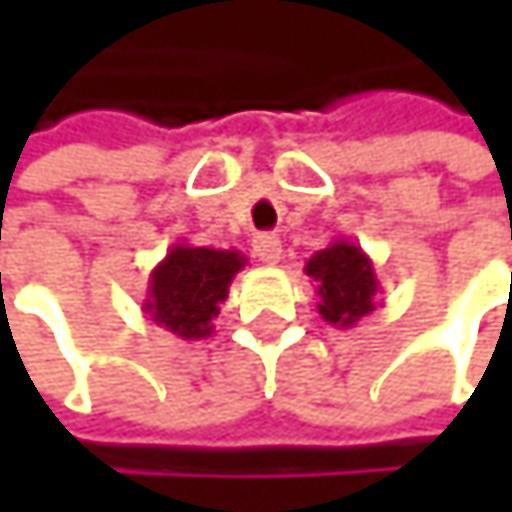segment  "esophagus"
<instances>
[{"label":"esophagus","mask_w":512,"mask_h":512,"mask_svg":"<svg viewBox=\"0 0 512 512\" xmlns=\"http://www.w3.org/2000/svg\"><path fill=\"white\" fill-rule=\"evenodd\" d=\"M252 252H255V257L260 263L272 266V263H278V257H281V240L272 237V234H257L255 240H252Z\"/></svg>","instance_id":"34e87169"}]
</instances>
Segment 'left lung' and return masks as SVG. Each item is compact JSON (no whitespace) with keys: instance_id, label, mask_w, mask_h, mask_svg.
Returning a JSON list of instances; mask_svg holds the SVG:
<instances>
[{"instance_id":"1","label":"left lung","mask_w":512,"mask_h":512,"mask_svg":"<svg viewBox=\"0 0 512 512\" xmlns=\"http://www.w3.org/2000/svg\"><path fill=\"white\" fill-rule=\"evenodd\" d=\"M305 275L317 284V311L338 329H353L376 308L379 278L373 260L350 240H332L308 257Z\"/></svg>"}]
</instances>
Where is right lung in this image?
<instances>
[{
  "label": "right lung",
  "mask_w": 512,
  "mask_h": 512,
  "mask_svg": "<svg viewBox=\"0 0 512 512\" xmlns=\"http://www.w3.org/2000/svg\"><path fill=\"white\" fill-rule=\"evenodd\" d=\"M243 266L246 255L237 249L174 243L151 269L142 311L183 341L210 338L219 305L228 299V287Z\"/></svg>",
  "instance_id": "add662e5"
}]
</instances>
